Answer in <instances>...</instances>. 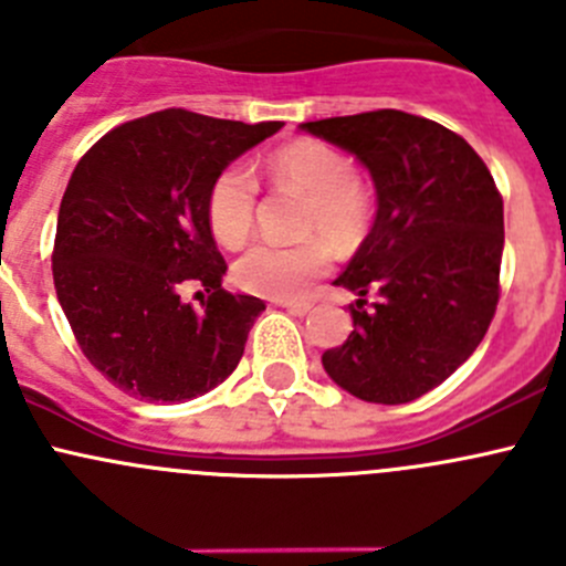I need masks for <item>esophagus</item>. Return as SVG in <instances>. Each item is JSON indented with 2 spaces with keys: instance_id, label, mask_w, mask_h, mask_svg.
<instances>
[{
  "instance_id": "obj_1",
  "label": "esophagus",
  "mask_w": 566,
  "mask_h": 566,
  "mask_svg": "<svg viewBox=\"0 0 566 566\" xmlns=\"http://www.w3.org/2000/svg\"><path fill=\"white\" fill-rule=\"evenodd\" d=\"M276 306H282V310H287L290 315H298V317L312 310L310 301H276Z\"/></svg>"
}]
</instances>
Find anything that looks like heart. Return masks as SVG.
I'll return each instance as SVG.
<instances>
[{"mask_svg": "<svg viewBox=\"0 0 566 566\" xmlns=\"http://www.w3.org/2000/svg\"><path fill=\"white\" fill-rule=\"evenodd\" d=\"M265 177L271 186L304 193L298 232L306 241L290 247L256 243L235 262V282L247 293L290 301L328 271L329 242L339 251L361 247L373 224V197L356 177L350 158L317 139H295L276 147L265 161ZM256 193V180L238 164L213 177L205 213L216 241L230 249L249 241Z\"/></svg>", "mask_w": 566, "mask_h": 566, "instance_id": "b5f03b06", "label": "heart"}]
</instances>
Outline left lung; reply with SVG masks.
Wrapping results in <instances>:
<instances>
[{
  "label": "left lung",
  "mask_w": 566,
  "mask_h": 566,
  "mask_svg": "<svg viewBox=\"0 0 566 566\" xmlns=\"http://www.w3.org/2000/svg\"><path fill=\"white\" fill-rule=\"evenodd\" d=\"M301 128L350 150L378 188L373 230L334 282L358 295L353 331L323 367L364 402H410L441 386L493 323L504 199L476 150L427 117L378 108Z\"/></svg>",
  "instance_id": "obj_1"
}]
</instances>
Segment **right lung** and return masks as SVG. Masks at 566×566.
I'll return each mask as SVG.
<instances>
[{"instance_id":"1","label":"right lung","mask_w":566,"mask_h":566,"mask_svg":"<svg viewBox=\"0 0 566 566\" xmlns=\"http://www.w3.org/2000/svg\"><path fill=\"white\" fill-rule=\"evenodd\" d=\"M279 128L164 108L112 128L76 164L51 273L78 347L119 391L186 402L238 367L265 304L221 287L205 199L227 164ZM191 281L209 293L202 311L179 301Z\"/></svg>"}]
</instances>
